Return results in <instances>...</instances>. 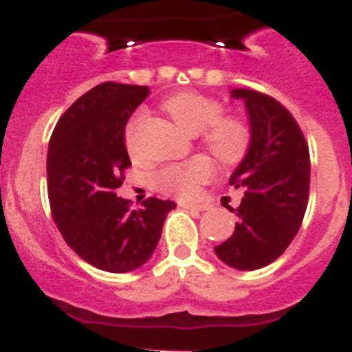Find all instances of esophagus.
Instances as JSON below:
<instances>
[{
  "label": "esophagus",
  "instance_id": "1",
  "mask_svg": "<svg viewBox=\"0 0 352 352\" xmlns=\"http://www.w3.org/2000/svg\"><path fill=\"white\" fill-rule=\"evenodd\" d=\"M178 206H182V208H187V210H205L206 206L203 205H196V203H187V201H179Z\"/></svg>",
  "mask_w": 352,
  "mask_h": 352
}]
</instances>
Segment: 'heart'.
<instances>
[{
  "label": "heart",
  "instance_id": "1",
  "mask_svg": "<svg viewBox=\"0 0 352 352\" xmlns=\"http://www.w3.org/2000/svg\"><path fill=\"white\" fill-rule=\"evenodd\" d=\"M167 112L190 135L203 133V142L213 155L226 164L244 158L251 142V131L242 119L222 116V104L197 92H182L165 103ZM144 112L131 117L124 130V142L131 155L139 151ZM213 176V164L205 156H196L183 164L165 165L155 176V185L162 192L179 197H192L199 185Z\"/></svg>",
  "mask_w": 352,
  "mask_h": 352
}]
</instances>
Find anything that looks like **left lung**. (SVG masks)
I'll list each match as a JSON object with an SVG mask.
<instances>
[{"label":"left lung","mask_w":352,"mask_h":352,"mask_svg":"<svg viewBox=\"0 0 352 352\" xmlns=\"http://www.w3.org/2000/svg\"><path fill=\"white\" fill-rule=\"evenodd\" d=\"M231 96L245 101L251 144L230 178V185L244 192L239 222L215 254L233 269L256 270L278 260L301 228L310 196V151L297 121L278 99L245 89Z\"/></svg>","instance_id":"left-lung-1"}]
</instances>
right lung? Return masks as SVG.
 <instances>
[{"instance_id":"1","label":"right lung","mask_w":352,"mask_h":352,"mask_svg":"<svg viewBox=\"0 0 352 352\" xmlns=\"http://www.w3.org/2000/svg\"><path fill=\"white\" fill-rule=\"evenodd\" d=\"M147 87L104 82L60 117L47 147L51 215L80 258L107 272H130L149 260L173 201L147 197L140 208L117 197L131 167L126 122Z\"/></svg>"}]
</instances>
